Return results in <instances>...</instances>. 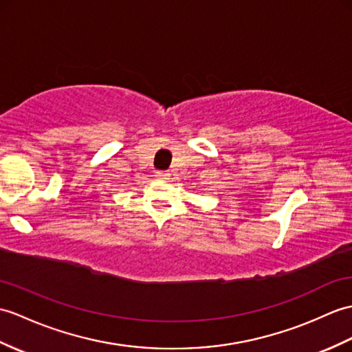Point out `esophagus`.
I'll use <instances>...</instances> for the list:
<instances>
[{"mask_svg": "<svg viewBox=\"0 0 352 352\" xmlns=\"http://www.w3.org/2000/svg\"><path fill=\"white\" fill-rule=\"evenodd\" d=\"M156 178L157 179H168L169 178V173H166V170H157Z\"/></svg>", "mask_w": 352, "mask_h": 352, "instance_id": "obj_1", "label": "esophagus"}]
</instances>
